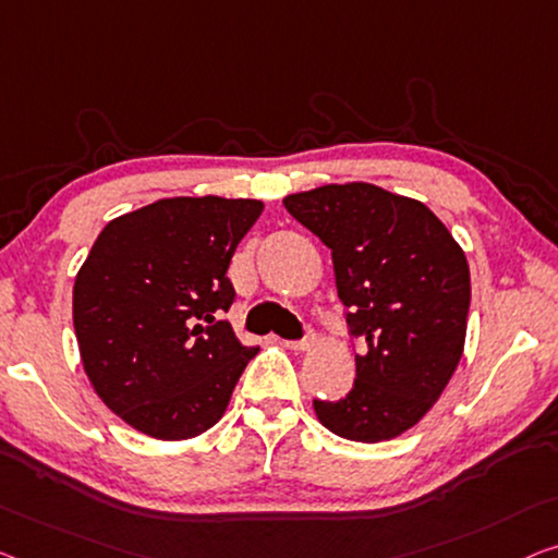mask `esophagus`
Segmentation results:
<instances>
[{
  "label": "esophagus",
  "instance_id": "34e87169",
  "mask_svg": "<svg viewBox=\"0 0 558 558\" xmlns=\"http://www.w3.org/2000/svg\"><path fill=\"white\" fill-rule=\"evenodd\" d=\"M280 343L290 348V351H307L313 345V336H305L303 340H280Z\"/></svg>",
  "mask_w": 558,
  "mask_h": 558
}]
</instances>
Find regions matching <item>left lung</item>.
Wrapping results in <instances>:
<instances>
[{
	"label": "left lung",
	"mask_w": 558,
	"mask_h": 558,
	"mask_svg": "<svg viewBox=\"0 0 558 558\" xmlns=\"http://www.w3.org/2000/svg\"><path fill=\"white\" fill-rule=\"evenodd\" d=\"M332 253L348 326L365 340L355 384L313 401L332 434L361 444L413 428L459 365L471 305L461 245L426 205L371 182L323 185L282 199Z\"/></svg>",
	"instance_id": "obj_1"
}]
</instances>
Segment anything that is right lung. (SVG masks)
<instances>
[{
  "instance_id": "right-lung-1",
  "label": "right lung",
  "mask_w": 558,
  "mask_h": 558,
  "mask_svg": "<svg viewBox=\"0 0 558 558\" xmlns=\"http://www.w3.org/2000/svg\"><path fill=\"white\" fill-rule=\"evenodd\" d=\"M260 199L165 197L110 220L72 290L80 359L95 393L140 434L185 440L226 413L257 348L218 320L228 268Z\"/></svg>"
}]
</instances>
